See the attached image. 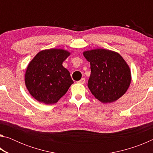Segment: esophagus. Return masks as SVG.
Returning a JSON list of instances; mask_svg holds the SVG:
<instances>
[{
    "mask_svg": "<svg viewBox=\"0 0 153 153\" xmlns=\"http://www.w3.org/2000/svg\"><path fill=\"white\" fill-rule=\"evenodd\" d=\"M85 82H86V79H85V78H82L79 81L77 82V83H79V84H84Z\"/></svg>",
    "mask_w": 153,
    "mask_h": 153,
    "instance_id": "34e87169",
    "label": "esophagus"
}]
</instances>
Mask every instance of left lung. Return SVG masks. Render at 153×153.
<instances>
[{
	"label": "left lung",
	"mask_w": 153,
	"mask_h": 153,
	"mask_svg": "<svg viewBox=\"0 0 153 153\" xmlns=\"http://www.w3.org/2000/svg\"><path fill=\"white\" fill-rule=\"evenodd\" d=\"M83 55L90 63L88 86L96 98L102 103H111L125 94L131 83V71L120 54L97 48L84 51Z\"/></svg>",
	"instance_id": "1"
}]
</instances>
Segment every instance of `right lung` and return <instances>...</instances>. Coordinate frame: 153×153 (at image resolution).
<instances>
[{
    "mask_svg": "<svg viewBox=\"0 0 153 153\" xmlns=\"http://www.w3.org/2000/svg\"><path fill=\"white\" fill-rule=\"evenodd\" d=\"M70 53L60 48L39 52L27 67L25 84L30 94L40 102L52 105L65 94L73 84L63 62Z\"/></svg>",
    "mask_w": 153,
    "mask_h": 153,
    "instance_id": "add662e5",
    "label": "right lung"
}]
</instances>
